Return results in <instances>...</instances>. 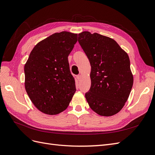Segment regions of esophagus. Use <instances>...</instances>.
I'll use <instances>...</instances> for the list:
<instances>
[{"label": "esophagus", "mask_w": 155, "mask_h": 155, "mask_svg": "<svg viewBox=\"0 0 155 155\" xmlns=\"http://www.w3.org/2000/svg\"><path fill=\"white\" fill-rule=\"evenodd\" d=\"M81 77H82L81 74H78V75L77 76V78L78 81H81Z\"/></svg>", "instance_id": "34e87169"}]
</instances>
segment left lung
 <instances>
[{
    "label": "left lung",
    "instance_id": "1",
    "mask_svg": "<svg viewBox=\"0 0 155 155\" xmlns=\"http://www.w3.org/2000/svg\"><path fill=\"white\" fill-rule=\"evenodd\" d=\"M91 64V85L85 97L92 110L110 117L121 110L133 84L128 54L113 39L94 33L78 34Z\"/></svg>",
    "mask_w": 155,
    "mask_h": 155
}]
</instances>
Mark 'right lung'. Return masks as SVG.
<instances>
[{
    "label": "right lung",
    "instance_id": "add662e5",
    "mask_svg": "<svg viewBox=\"0 0 155 155\" xmlns=\"http://www.w3.org/2000/svg\"><path fill=\"white\" fill-rule=\"evenodd\" d=\"M77 42V34L54 33L34 47L25 64L26 91L45 114H57L66 109L76 91L68 57Z\"/></svg>",
    "mask_w": 155,
    "mask_h": 155
}]
</instances>
